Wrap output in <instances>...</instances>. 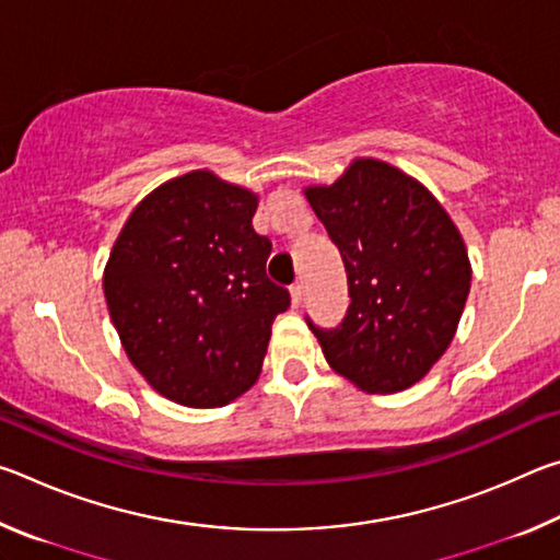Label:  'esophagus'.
Masks as SVG:
<instances>
[{
  "label": "esophagus",
  "instance_id": "obj_1",
  "mask_svg": "<svg viewBox=\"0 0 560 560\" xmlns=\"http://www.w3.org/2000/svg\"><path fill=\"white\" fill-rule=\"evenodd\" d=\"M289 293H291V306L299 308L301 301H303V287H301V283H293Z\"/></svg>",
  "mask_w": 560,
  "mask_h": 560
}]
</instances>
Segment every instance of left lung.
I'll use <instances>...</instances> for the list:
<instances>
[{"label":"left lung","mask_w":560,"mask_h":560,"mask_svg":"<svg viewBox=\"0 0 560 560\" xmlns=\"http://www.w3.org/2000/svg\"><path fill=\"white\" fill-rule=\"evenodd\" d=\"M346 264L350 306L314 328L338 375L365 393L420 383L457 334L471 264L428 187L385 160L355 158L336 183L303 187Z\"/></svg>","instance_id":"1"}]
</instances>
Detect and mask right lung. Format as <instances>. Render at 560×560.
I'll return each mask as SVG.
<instances>
[{
    "instance_id": "obj_1",
    "label": "right lung",
    "mask_w": 560,
    "mask_h": 560,
    "mask_svg": "<svg viewBox=\"0 0 560 560\" xmlns=\"http://www.w3.org/2000/svg\"><path fill=\"white\" fill-rule=\"evenodd\" d=\"M259 195L212 170L167 179L136 205L103 269L120 346L148 385L222 407L257 383L289 291L267 279Z\"/></svg>"
}]
</instances>
